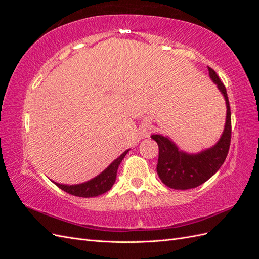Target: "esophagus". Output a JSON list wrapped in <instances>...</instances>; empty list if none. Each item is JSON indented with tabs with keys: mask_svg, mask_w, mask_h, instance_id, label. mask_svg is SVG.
Instances as JSON below:
<instances>
[{
	"mask_svg": "<svg viewBox=\"0 0 259 259\" xmlns=\"http://www.w3.org/2000/svg\"><path fill=\"white\" fill-rule=\"evenodd\" d=\"M145 134H146V135H147V136H148V134H149V131H148V130H147V131H146V132H145Z\"/></svg>",
	"mask_w": 259,
	"mask_h": 259,
	"instance_id": "esophagus-1",
	"label": "esophagus"
}]
</instances>
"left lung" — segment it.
Returning <instances> with one entry per match:
<instances>
[{
    "label": "left lung",
    "mask_w": 259,
    "mask_h": 259,
    "mask_svg": "<svg viewBox=\"0 0 259 259\" xmlns=\"http://www.w3.org/2000/svg\"><path fill=\"white\" fill-rule=\"evenodd\" d=\"M210 80L217 85L226 101V122L223 134L210 148L198 153H188L168 136L153 134L151 138L158 143L159 160L156 171L162 183L176 190H187L204 184L221 168L228 154L231 139V112L225 85L213 69L207 67Z\"/></svg>",
    "instance_id": "left-lung-1"
}]
</instances>
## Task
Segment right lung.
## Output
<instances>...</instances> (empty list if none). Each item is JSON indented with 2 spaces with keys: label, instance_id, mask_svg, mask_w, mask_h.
Returning <instances> with one entry per match:
<instances>
[{
  "label": "right lung",
  "instance_id": "add662e5",
  "mask_svg": "<svg viewBox=\"0 0 259 259\" xmlns=\"http://www.w3.org/2000/svg\"><path fill=\"white\" fill-rule=\"evenodd\" d=\"M128 151L130 149L126 151H124L119 158L115 159L110 165H109L105 170L101 171L99 175L88 180V182L76 185H64L55 182L53 183L57 187H59L61 190L68 192L69 194L75 195V197L93 198L100 194H104L105 192L111 189V187L115 182L117 168H119L120 163L125 158V155L127 154Z\"/></svg>",
  "mask_w": 259,
  "mask_h": 259
}]
</instances>
